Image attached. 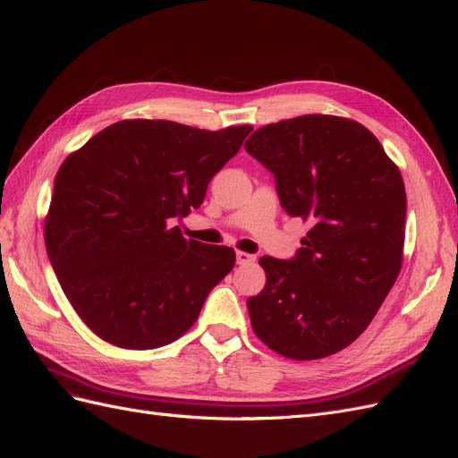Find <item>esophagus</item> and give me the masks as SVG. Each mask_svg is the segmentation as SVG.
I'll return each mask as SVG.
<instances>
[{"instance_id":"obj_1","label":"esophagus","mask_w":458,"mask_h":458,"mask_svg":"<svg viewBox=\"0 0 458 458\" xmlns=\"http://www.w3.org/2000/svg\"><path fill=\"white\" fill-rule=\"evenodd\" d=\"M256 256L246 254V252H237V263L239 266H248V263H254Z\"/></svg>"}]
</instances>
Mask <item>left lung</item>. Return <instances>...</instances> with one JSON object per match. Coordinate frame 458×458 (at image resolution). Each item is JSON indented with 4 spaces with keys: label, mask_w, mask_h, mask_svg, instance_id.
I'll return each mask as SVG.
<instances>
[{
    "label": "left lung",
    "mask_w": 458,
    "mask_h": 458,
    "mask_svg": "<svg viewBox=\"0 0 458 458\" xmlns=\"http://www.w3.org/2000/svg\"><path fill=\"white\" fill-rule=\"evenodd\" d=\"M244 148L273 174L284 212L311 227L294 258H259L267 279L246 300L252 328L290 359L336 353L369 327L399 275L403 177L365 126L328 114L269 123Z\"/></svg>",
    "instance_id": "8db88e82"
}]
</instances>
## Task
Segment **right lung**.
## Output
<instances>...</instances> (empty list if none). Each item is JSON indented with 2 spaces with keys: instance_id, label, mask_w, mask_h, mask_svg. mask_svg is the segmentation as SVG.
Here are the masks:
<instances>
[{
  "instance_id": "obj_1",
  "label": "right lung",
  "mask_w": 458,
  "mask_h": 458,
  "mask_svg": "<svg viewBox=\"0 0 458 458\" xmlns=\"http://www.w3.org/2000/svg\"><path fill=\"white\" fill-rule=\"evenodd\" d=\"M250 131L122 120L63 162L46 219L47 256L97 336L155 350L195 325L234 252L187 241L172 224L202 204Z\"/></svg>"
}]
</instances>
